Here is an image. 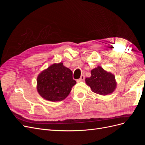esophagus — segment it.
I'll return each mask as SVG.
<instances>
[{"instance_id":"34e87169","label":"esophagus","mask_w":145,"mask_h":145,"mask_svg":"<svg viewBox=\"0 0 145 145\" xmlns=\"http://www.w3.org/2000/svg\"><path fill=\"white\" fill-rule=\"evenodd\" d=\"M85 77L84 75H82L81 77H80V78H79V79H78V80H77V82H80L83 81V80H85Z\"/></svg>"}]
</instances>
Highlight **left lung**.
I'll list each match as a JSON object with an SVG mask.
<instances>
[{"mask_svg":"<svg viewBox=\"0 0 145 145\" xmlns=\"http://www.w3.org/2000/svg\"><path fill=\"white\" fill-rule=\"evenodd\" d=\"M91 74V76L86 78L85 82L94 93L106 95L112 94L116 89L117 82L115 76L106 71L100 66L92 69Z\"/></svg>","mask_w":145,"mask_h":145,"instance_id":"1","label":"left lung"}]
</instances>
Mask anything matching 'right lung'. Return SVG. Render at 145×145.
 I'll return each instance as SVG.
<instances>
[{
	"instance_id": "right-lung-1",
	"label": "right lung",
	"mask_w": 145,
	"mask_h": 145,
	"mask_svg": "<svg viewBox=\"0 0 145 145\" xmlns=\"http://www.w3.org/2000/svg\"><path fill=\"white\" fill-rule=\"evenodd\" d=\"M76 84L71 70L65 67L62 62L50 65L37 78L38 93L42 98L51 102L64 100Z\"/></svg>"
}]
</instances>
